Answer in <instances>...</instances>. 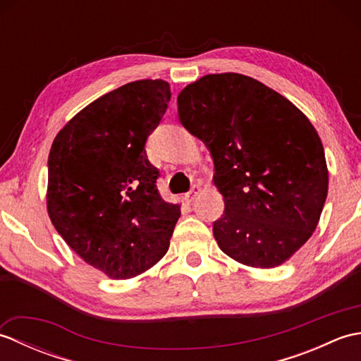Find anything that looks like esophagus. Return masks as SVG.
<instances>
[{
  "label": "esophagus",
  "instance_id": "obj_1",
  "mask_svg": "<svg viewBox=\"0 0 361 361\" xmlns=\"http://www.w3.org/2000/svg\"><path fill=\"white\" fill-rule=\"evenodd\" d=\"M200 186H192V189L189 190V192L186 194V198H188V202H194L195 198H197V195L200 194Z\"/></svg>",
  "mask_w": 361,
  "mask_h": 361
}]
</instances>
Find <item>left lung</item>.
I'll return each instance as SVG.
<instances>
[{"mask_svg":"<svg viewBox=\"0 0 361 361\" xmlns=\"http://www.w3.org/2000/svg\"><path fill=\"white\" fill-rule=\"evenodd\" d=\"M178 118L208 147L225 211L214 221L220 250L237 262L273 268L315 231L329 173L317 130L264 83L208 74L176 97Z\"/></svg>","mask_w":361,"mask_h":361,"instance_id":"1","label":"left lung"}]
</instances>
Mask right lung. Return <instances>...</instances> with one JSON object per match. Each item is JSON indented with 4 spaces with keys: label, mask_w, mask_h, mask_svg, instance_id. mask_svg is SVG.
<instances>
[{
    "label": "right lung",
    "mask_w": 361,
    "mask_h": 361,
    "mask_svg": "<svg viewBox=\"0 0 361 361\" xmlns=\"http://www.w3.org/2000/svg\"><path fill=\"white\" fill-rule=\"evenodd\" d=\"M171 101L169 83H126L87 105L60 130L48 159V212L63 240L114 279L163 257L180 206L161 198L145 141Z\"/></svg>",
    "instance_id": "obj_1"
}]
</instances>
